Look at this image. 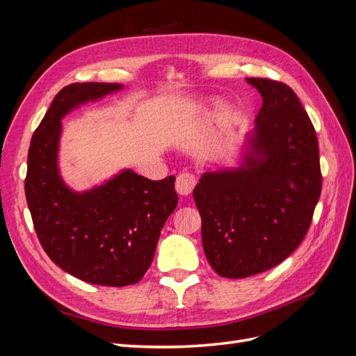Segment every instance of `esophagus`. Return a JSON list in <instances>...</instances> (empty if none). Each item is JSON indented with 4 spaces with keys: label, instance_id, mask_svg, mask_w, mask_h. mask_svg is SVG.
I'll use <instances>...</instances> for the list:
<instances>
[{
    "label": "esophagus",
    "instance_id": "esophagus-1",
    "mask_svg": "<svg viewBox=\"0 0 356 356\" xmlns=\"http://www.w3.org/2000/svg\"><path fill=\"white\" fill-rule=\"evenodd\" d=\"M196 186V177L190 174V172H181V174L177 177L175 182V188L179 193L181 196H188Z\"/></svg>",
    "mask_w": 356,
    "mask_h": 356
}]
</instances>
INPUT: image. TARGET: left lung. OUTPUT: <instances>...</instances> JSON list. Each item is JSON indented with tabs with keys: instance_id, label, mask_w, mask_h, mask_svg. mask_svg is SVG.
<instances>
[{
	"instance_id": "obj_1",
	"label": "left lung",
	"mask_w": 356,
	"mask_h": 356,
	"mask_svg": "<svg viewBox=\"0 0 356 356\" xmlns=\"http://www.w3.org/2000/svg\"><path fill=\"white\" fill-rule=\"evenodd\" d=\"M263 96L245 168L207 172L193 191L202 217V243L220 276L268 270L303 242L321 196L315 127L285 83L246 79Z\"/></svg>"
}]
</instances>
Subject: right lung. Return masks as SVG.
<instances>
[{
	"mask_svg": "<svg viewBox=\"0 0 356 356\" xmlns=\"http://www.w3.org/2000/svg\"><path fill=\"white\" fill-rule=\"evenodd\" d=\"M120 88L72 83L59 90L32 135L25 178L32 222L50 260L84 282L105 286L141 281L178 203L175 177L152 181L124 170L86 193H72L62 182L56 166L60 118Z\"/></svg>",
	"mask_w": 356,
	"mask_h": 356,
	"instance_id": "1",
	"label": "right lung"
}]
</instances>
